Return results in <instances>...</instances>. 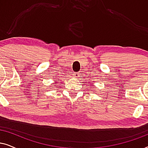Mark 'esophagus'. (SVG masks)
<instances>
[{
  "instance_id": "1",
  "label": "esophagus",
  "mask_w": 148,
  "mask_h": 148,
  "mask_svg": "<svg viewBox=\"0 0 148 148\" xmlns=\"http://www.w3.org/2000/svg\"><path fill=\"white\" fill-rule=\"evenodd\" d=\"M79 75V73H73V77H78Z\"/></svg>"
}]
</instances>
